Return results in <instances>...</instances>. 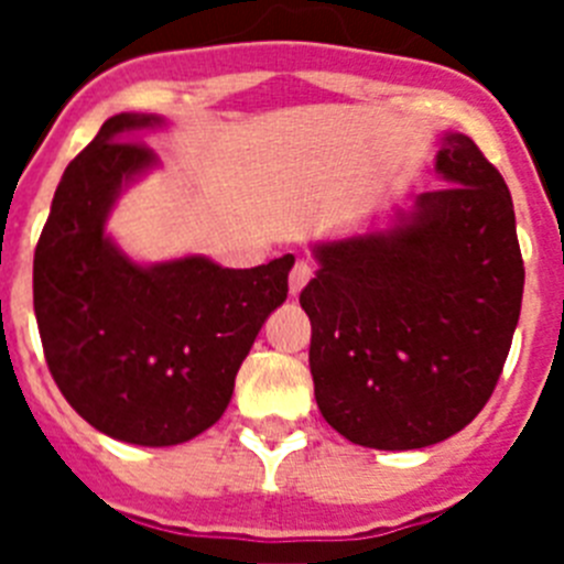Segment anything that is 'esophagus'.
Instances as JSON below:
<instances>
[{"mask_svg": "<svg viewBox=\"0 0 564 564\" xmlns=\"http://www.w3.org/2000/svg\"><path fill=\"white\" fill-rule=\"evenodd\" d=\"M313 271L307 262H296L291 271V279H288V291H291V296H299V293L305 291V285L311 282Z\"/></svg>", "mask_w": 564, "mask_h": 564, "instance_id": "obj_1", "label": "esophagus"}]
</instances>
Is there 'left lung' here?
<instances>
[{"label":"left lung","instance_id":"8db88e82","mask_svg":"<svg viewBox=\"0 0 564 564\" xmlns=\"http://www.w3.org/2000/svg\"><path fill=\"white\" fill-rule=\"evenodd\" d=\"M443 188L313 242L311 372L325 421L381 452L435 446L495 392L517 322L522 268L506 181L463 132L437 138Z\"/></svg>","mask_w":564,"mask_h":564}]
</instances>
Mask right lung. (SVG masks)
Instances as JSON below:
<instances>
[{
  "mask_svg": "<svg viewBox=\"0 0 564 564\" xmlns=\"http://www.w3.org/2000/svg\"><path fill=\"white\" fill-rule=\"evenodd\" d=\"M161 127V115L121 112L98 129L64 169L33 259L58 390L89 426L134 446H177L220 421L293 268V253L242 271L200 253L141 262L115 242V203L161 166L134 138Z\"/></svg>",
  "mask_w": 564,
  "mask_h": 564,
  "instance_id": "1",
  "label": "right lung"
}]
</instances>
